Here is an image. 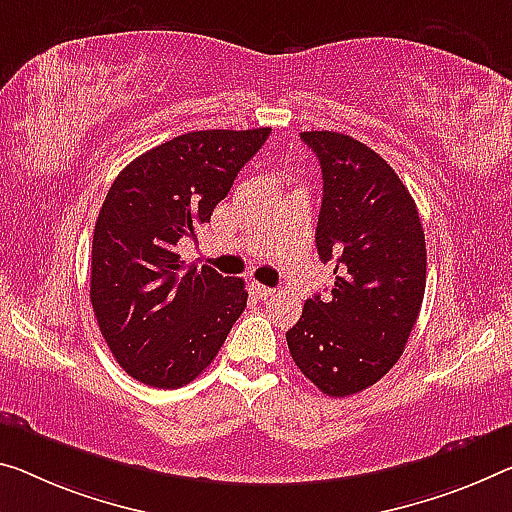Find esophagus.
<instances>
[{"label":"esophagus","instance_id":"34e87169","mask_svg":"<svg viewBox=\"0 0 512 512\" xmlns=\"http://www.w3.org/2000/svg\"><path fill=\"white\" fill-rule=\"evenodd\" d=\"M251 290H254V295L258 297V300H267V297H272L274 293H277V290L274 288H267V286H263V283H251Z\"/></svg>","mask_w":512,"mask_h":512}]
</instances>
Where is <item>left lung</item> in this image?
I'll return each instance as SVG.
<instances>
[{"instance_id":"1","label":"left lung","mask_w":512,"mask_h":512,"mask_svg":"<svg viewBox=\"0 0 512 512\" xmlns=\"http://www.w3.org/2000/svg\"><path fill=\"white\" fill-rule=\"evenodd\" d=\"M322 169L316 247L332 261V295L306 300L286 332L304 377L332 398L387 375L426 293V235L403 180L373 148L341 132H302Z\"/></svg>"}]
</instances>
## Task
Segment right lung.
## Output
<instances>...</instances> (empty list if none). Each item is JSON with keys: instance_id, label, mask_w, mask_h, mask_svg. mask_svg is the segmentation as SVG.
Instances as JSON below:
<instances>
[{"instance_id": "add662e5", "label": "right lung", "mask_w": 512, "mask_h": 512, "mask_svg": "<svg viewBox=\"0 0 512 512\" xmlns=\"http://www.w3.org/2000/svg\"><path fill=\"white\" fill-rule=\"evenodd\" d=\"M267 137L270 128L187 132L109 187L93 231L91 304L114 359L148 387L199 377L245 311V281L208 265L185 270L176 245L210 222Z\"/></svg>"}]
</instances>
